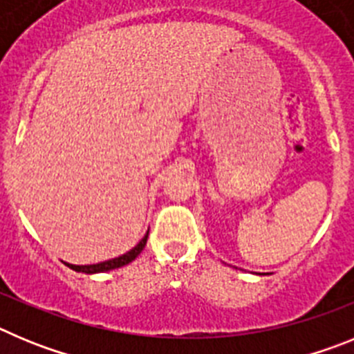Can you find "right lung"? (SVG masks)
I'll list each match as a JSON object with an SVG mask.
<instances>
[{
	"instance_id": "obj_1",
	"label": "right lung",
	"mask_w": 354,
	"mask_h": 354,
	"mask_svg": "<svg viewBox=\"0 0 354 354\" xmlns=\"http://www.w3.org/2000/svg\"><path fill=\"white\" fill-rule=\"evenodd\" d=\"M147 237H149V232H147L145 236L142 237V241H140L138 245L134 246V248H131L129 252L124 253V255H120V257L109 259V261H104V262H97V264H86V266L68 264V262H65V264H67L68 268H71V270L77 271V273H86V274H93V273H106V271L117 270V268H122V266L129 264V262H133L134 259L138 257L140 253H142V250L145 248V245H147Z\"/></svg>"
}]
</instances>
